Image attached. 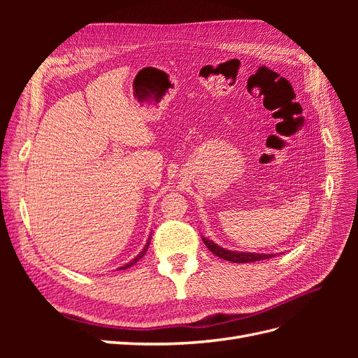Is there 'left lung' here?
Segmentation results:
<instances>
[{"instance_id":"8db88e82","label":"left lung","mask_w":358,"mask_h":358,"mask_svg":"<svg viewBox=\"0 0 358 358\" xmlns=\"http://www.w3.org/2000/svg\"><path fill=\"white\" fill-rule=\"evenodd\" d=\"M204 245L208 246L209 251L215 255H218L222 259H227V262L231 263H254V262H262V259H267L275 257V254H255V252H237V251H230V249L221 248L212 241L206 239L203 237Z\"/></svg>"}]
</instances>
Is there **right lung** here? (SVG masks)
<instances>
[{
  "mask_svg": "<svg viewBox=\"0 0 358 358\" xmlns=\"http://www.w3.org/2000/svg\"><path fill=\"white\" fill-rule=\"evenodd\" d=\"M149 241H150V239H149ZM149 241H148L146 246L143 248V251H142V252H140V254H138V255H137V257H136L134 259H131V262H129L128 264H124L122 267H119V270H125V268H128V267H131V266H134V264H136V263L138 262V259H140V258H142V257H143V255L146 254V251H148V248H149Z\"/></svg>",
  "mask_w": 358,
  "mask_h": 358,
  "instance_id": "1",
  "label": "right lung"
}]
</instances>
